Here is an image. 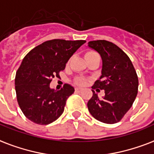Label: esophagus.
<instances>
[{"label":"esophagus","instance_id":"obj_1","mask_svg":"<svg viewBox=\"0 0 154 154\" xmlns=\"http://www.w3.org/2000/svg\"><path fill=\"white\" fill-rule=\"evenodd\" d=\"M75 90H76V91H77V92H81V91L82 90V89L80 87H77L76 89H75Z\"/></svg>","mask_w":154,"mask_h":154}]
</instances>
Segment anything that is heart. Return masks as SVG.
Listing matches in <instances>:
<instances>
[{
	"label": "heart",
	"mask_w": 154,
	"mask_h": 154,
	"mask_svg": "<svg viewBox=\"0 0 154 154\" xmlns=\"http://www.w3.org/2000/svg\"><path fill=\"white\" fill-rule=\"evenodd\" d=\"M98 56V54L97 53L96 51H87L85 55V59L90 58V57H92V56ZM76 82H77V84H80V85H84V84L85 83V80L82 79V78H78V79H77Z\"/></svg>",
	"instance_id": "b5f03b06"
}]
</instances>
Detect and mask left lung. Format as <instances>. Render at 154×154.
<instances>
[{"label": "left lung", "instance_id": "8db88e82", "mask_svg": "<svg viewBox=\"0 0 154 154\" xmlns=\"http://www.w3.org/2000/svg\"><path fill=\"white\" fill-rule=\"evenodd\" d=\"M89 47L100 54L102 76L92 86L93 96L87 103L90 113L105 124L120 121L131 108L138 92V77L131 60L115 43L106 40L90 41ZM104 89L99 99L94 89Z\"/></svg>", "mask_w": 154, "mask_h": 154}]
</instances>
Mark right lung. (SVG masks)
Instances as JSON below:
<instances>
[{
  "mask_svg": "<svg viewBox=\"0 0 154 154\" xmlns=\"http://www.w3.org/2000/svg\"><path fill=\"white\" fill-rule=\"evenodd\" d=\"M85 40L52 39L41 43L24 57L15 77L17 100L24 116L30 121L47 125L64 112L67 99L74 88L64 84L60 90L50 88L60 72Z\"/></svg>",
  "mask_w": 154,
  "mask_h": 154,
  "instance_id": "add662e5",
  "label": "right lung"
}]
</instances>
